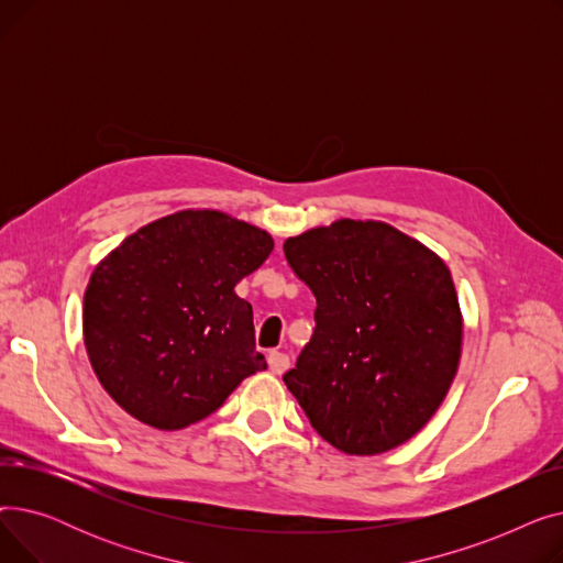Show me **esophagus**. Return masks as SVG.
Masks as SVG:
<instances>
[{
	"label": "esophagus",
	"mask_w": 563,
	"mask_h": 563,
	"mask_svg": "<svg viewBox=\"0 0 563 563\" xmlns=\"http://www.w3.org/2000/svg\"><path fill=\"white\" fill-rule=\"evenodd\" d=\"M266 363H269V369L274 374H283L289 367V358L280 351H269V356H266Z\"/></svg>",
	"instance_id": "1"
}]
</instances>
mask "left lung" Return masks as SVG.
<instances>
[{
    "label": "left lung",
    "mask_w": 563,
    "mask_h": 563,
    "mask_svg": "<svg viewBox=\"0 0 563 563\" xmlns=\"http://www.w3.org/2000/svg\"><path fill=\"white\" fill-rule=\"evenodd\" d=\"M314 294V333L283 380L314 431L374 456L416 435L445 399L463 319L448 264L383 221L340 219L289 236Z\"/></svg>",
    "instance_id": "obj_1"
}]
</instances>
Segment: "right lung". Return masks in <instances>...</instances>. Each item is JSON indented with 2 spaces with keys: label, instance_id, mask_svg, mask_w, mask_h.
<instances>
[{
  "label": "right lung",
  "instance_id": "right-lung-1",
  "mask_svg": "<svg viewBox=\"0 0 563 563\" xmlns=\"http://www.w3.org/2000/svg\"><path fill=\"white\" fill-rule=\"evenodd\" d=\"M274 251L266 230L217 210L139 228L91 274L84 344L107 395L139 422L185 429L266 369L234 285Z\"/></svg>",
  "mask_w": 563,
  "mask_h": 563
}]
</instances>
